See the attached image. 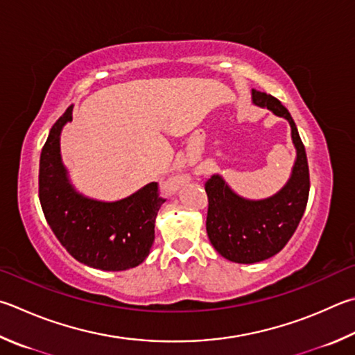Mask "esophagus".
Returning a JSON list of instances; mask_svg holds the SVG:
<instances>
[{
  "instance_id": "1",
  "label": "esophagus",
  "mask_w": 355,
  "mask_h": 355,
  "mask_svg": "<svg viewBox=\"0 0 355 355\" xmlns=\"http://www.w3.org/2000/svg\"><path fill=\"white\" fill-rule=\"evenodd\" d=\"M167 188H169V189H173V188H177V183L175 182H172L169 186H167Z\"/></svg>"
}]
</instances>
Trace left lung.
Here are the masks:
<instances>
[{
    "label": "left lung",
    "mask_w": 355,
    "mask_h": 355,
    "mask_svg": "<svg viewBox=\"0 0 355 355\" xmlns=\"http://www.w3.org/2000/svg\"><path fill=\"white\" fill-rule=\"evenodd\" d=\"M251 102L287 119L296 158L287 183L267 198L251 200L236 194L218 173L206 182V233L218 254L237 263L266 261L286 247L304 214L311 188L306 149L287 108L273 96L256 89L251 92Z\"/></svg>",
    "instance_id": "1"
}]
</instances>
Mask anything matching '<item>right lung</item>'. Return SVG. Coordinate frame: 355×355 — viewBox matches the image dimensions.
Returning a JSON list of instances; mask_svg holds the SVG:
<instances>
[{"label":"right lung","instance_id":"add662e5","mask_svg":"<svg viewBox=\"0 0 355 355\" xmlns=\"http://www.w3.org/2000/svg\"><path fill=\"white\" fill-rule=\"evenodd\" d=\"M73 105L49 130L40 155L38 196L43 214L68 253L88 267L122 272L139 266L155 241V218L164 200L152 182L125 198L104 202L83 196L62 161L60 135Z\"/></svg>","mask_w":355,"mask_h":355}]
</instances>
